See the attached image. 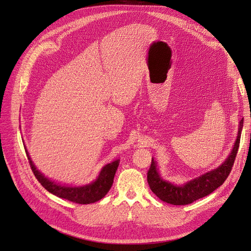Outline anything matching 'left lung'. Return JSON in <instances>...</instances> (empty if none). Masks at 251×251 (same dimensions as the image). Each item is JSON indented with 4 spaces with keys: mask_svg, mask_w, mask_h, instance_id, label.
I'll list each match as a JSON object with an SVG mask.
<instances>
[{
    "mask_svg": "<svg viewBox=\"0 0 251 251\" xmlns=\"http://www.w3.org/2000/svg\"><path fill=\"white\" fill-rule=\"evenodd\" d=\"M243 128V119L240 121L237 140H235L231 153L228 158L219 166L200 177L188 181L183 185H175L163 180L157 170V164L151 158V163L148 172V183L150 188L159 199L173 205H186L211 194L219 186H221L228 177L233 166L235 156L240 146L241 133Z\"/></svg>",
    "mask_w": 251,
    "mask_h": 251,
    "instance_id": "obj_1",
    "label": "left lung"
}]
</instances>
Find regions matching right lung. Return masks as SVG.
<instances>
[{"label":"right lung","mask_w":251,"mask_h":251,"mask_svg":"<svg viewBox=\"0 0 251 251\" xmlns=\"http://www.w3.org/2000/svg\"><path fill=\"white\" fill-rule=\"evenodd\" d=\"M26 154L28 157L30 168H31L35 178L39 180V182L43 185V187H45V189H47L49 193L55 195L58 198L69 200L71 202L78 204H90L102 199L110 191L113 184L114 176H115V173L119 165V160L113 161L103 166L101 172L100 173V176L92 183L78 187H72L57 184L54 181H51L45 177L42 173H40V171L36 170L35 165L33 164L27 151Z\"/></svg>","instance_id":"right-lung-1"}]
</instances>
